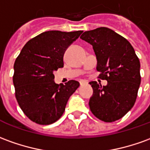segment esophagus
<instances>
[{
    "instance_id": "obj_1",
    "label": "esophagus",
    "mask_w": 150,
    "mask_h": 150,
    "mask_svg": "<svg viewBox=\"0 0 150 150\" xmlns=\"http://www.w3.org/2000/svg\"><path fill=\"white\" fill-rule=\"evenodd\" d=\"M87 83L85 82V81H83V80H81V81H79V84H80V86L82 85H84V84H86Z\"/></svg>"
}]
</instances>
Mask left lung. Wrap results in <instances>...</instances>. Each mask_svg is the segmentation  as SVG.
<instances>
[{
  "instance_id": "1",
  "label": "left lung",
  "mask_w": 150,
  "mask_h": 150,
  "mask_svg": "<svg viewBox=\"0 0 150 150\" xmlns=\"http://www.w3.org/2000/svg\"><path fill=\"white\" fill-rule=\"evenodd\" d=\"M80 38L93 45L100 78L89 83L93 89L89 107L94 116L105 122L122 118L133 107L141 83L140 61L133 47L122 35L107 28L83 32Z\"/></svg>"
}]
</instances>
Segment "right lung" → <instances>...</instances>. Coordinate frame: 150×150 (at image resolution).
I'll return each mask as SVG.
<instances>
[{"label":"right lung","mask_w":150,"mask_h":150,"mask_svg":"<svg viewBox=\"0 0 150 150\" xmlns=\"http://www.w3.org/2000/svg\"><path fill=\"white\" fill-rule=\"evenodd\" d=\"M82 31H49L31 39L15 60V97L32 122L49 125L63 115L69 97L79 86L75 80L55 83L53 71L63 67V55Z\"/></svg>","instance_id":"1"}]
</instances>
